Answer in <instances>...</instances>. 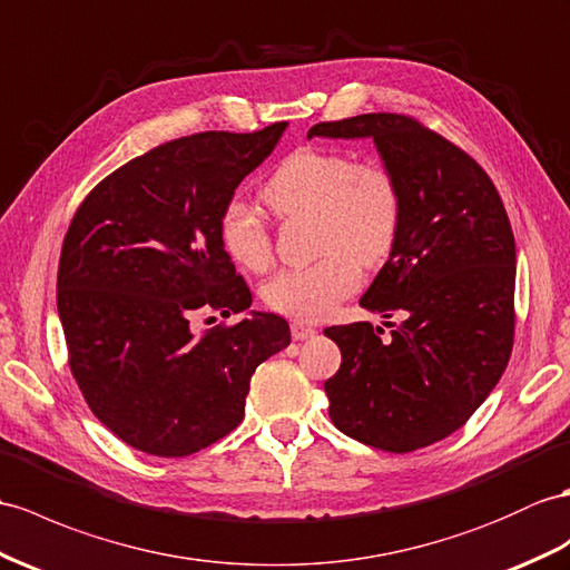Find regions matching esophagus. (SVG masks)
Wrapping results in <instances>:
<instances>
[{
  "mask_svg": "<svg viewBox=\"0 0 570 570\" xmlns=\"http://www.w3.org/2000/svg\"><path fill=\"white\" fill-rule=\"evenodd\" d=\"M289 331H293V338H295V341H307V338H312L314 333H316V328H312V326H307V324H302V322H293V326H289Z\"/></svg>",
  "mask_w": 570,
  "mask_h": 570,
  "instance_id": "esophagus-1",
  "label": "esophagus"
}]
</instances>
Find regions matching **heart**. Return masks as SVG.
I'll use <instances>...</instances> for the list:
<instances>
[{"instance_id":"obj_1","label":"heart","mask_w":570,"mask_h":570,"mask_svg":"<svg viewBox=\"0 0 570 570\" xmlns=\"http://www.w3.org/2000/svg\"><path fill=\"white\" fill-rule=\"evenodd\" d=\"M263 200L281 219H314L318 254L312 266L287 268L263 285L271 309L297 322H322L360 285V263L380 266L401 227V188L377 161H355L341 149L299 147L263 186ZM225 252L246 271L271 263V232L252 205L227 203L219 217Z\"/></svg>"}]
</instances>
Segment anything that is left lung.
I'll return each instance as SVG.
<instances>
[{
	"label": "left lung",
	"mask_w": 570,
	"mask_h": 570,
	"mask_svg": "<svg viewBox=\"0 0 570 570\" xmlns=\"http://www.w3.org/2000/svg\"><path fill=\"white\" fill-rule=\"evenodd\" d=\"M307 137H370L404 203L392 254L360 299L404 322L386 341L367 322L324 331L341 348L324 382L328 415L370 448H428L471 419L510 360L515 237L503 200L464 149L409 116L318 122Z\"/></svg>",
	"instance_id": "left-lung-1"
}]
</instances>
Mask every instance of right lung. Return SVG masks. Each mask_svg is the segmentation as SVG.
<instances>
[{"label": "right lung", "instance_id": "right-lung-1", "mask_svg": "<svg viewBox=\"0 0 570 570\" xmlns=\"http://www.w3.org/2000/svg\"><path fill=\"white\" fill-rule=\"evenodd\" d=\"M285 128L159 145L106 176L72 217L58 268L69 370L96 419L135 450L186 456L232 433L252 374L289 345L285 318L266 312L190 328L198 312L252 307L219 217Z\"/></svg>", "mask_w": 570, "mask_h": 570}]
</instances>
